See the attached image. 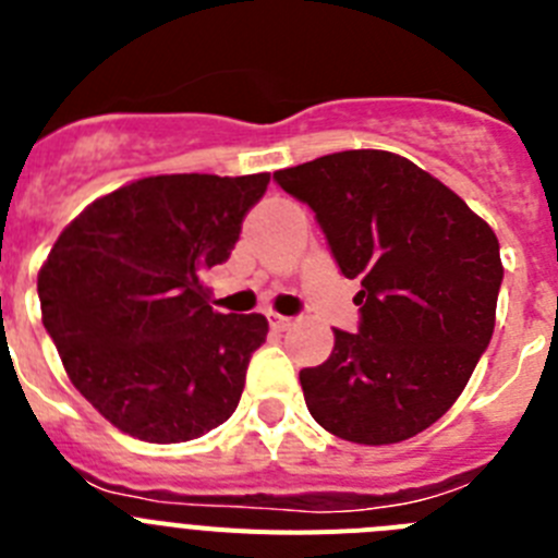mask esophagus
<instances>
[{
	"label": "esophagus",
	"instance_id": "1",
	"mask_svg": "<svg viewBox=\"0 0 558 558\" xmlns=\"http://www.w3.org/2000/svg\"><path fill=\"white\" fill-rule=\"evenodd\" d=\"M268 324H270V329H274V332H284V329L293 327V318H288V315L270 313L268 315Z\"/></svg>",
	"mask_w": 558,
	"mask_h": 558
}]
</instances>
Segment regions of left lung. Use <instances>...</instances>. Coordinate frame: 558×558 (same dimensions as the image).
<instances>
[{
	"label": "left lung",
	"instance_id": "8db88e82",
	"mask_svg": "<svg viewBox=\"0 0 558 558\" xmlns=\"http://www.w3.org/2000/svg\"><path fill=\"white\" fill-rule=\"evenodd\" d=\"M360 279V329H335L304 402L354 445H397L445 416L495 332L502 282L495 231L430 172L388 150H343L274 172Z\"/></svg>",
	"mask_w": 558,
	"mask_h": 558
}]
</instances>
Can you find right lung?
<instances>
[{"label": "right lung", "mask_w": 558, "mask_h": 558, "mask_svg": "<svg viewBox=\"0 0 558 558\" xmlns=\"http://www.w3.org/2000/svg\"><path fill=\"white\" fill-rule=\"evenodd\" d=\"M268 172L150 175L77 215L38 270L41 322L72 386L117 430L179 445L223 425L265 343V315L209 307Z\"/></svg>", "instance_id": "add662e5"}]
</instances>
